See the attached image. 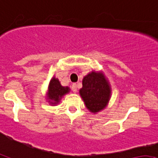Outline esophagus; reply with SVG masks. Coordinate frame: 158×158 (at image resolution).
<instances>
[{"instance_id":"esophagus-1","label":"esophagus","mask_w":158,"mask_h":158,"mask_svg":"<svg viewBox=\"0 0 158 158\" xmlns=\"http://www.w3.org/2000/svg\"><path fill=\"white\" fill-rule=\"evenodd\" d=\"M71 90H72L73 92H77V84H73L72 86H71Z\"/></svg>"}]
</instances>
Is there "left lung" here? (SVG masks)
<instances>
[{
  "instance_id": "8db88e82",
  "label": "left lung",
  "mask_w": 158,
  "mask_h": 158,
  "mask_svg": "<svg viewBox=\"0 0 158 158\" xmlns=\"http://www.w3.org/2000/svg\"><path fill=\"white\" fill-rule=\"evenodd\" d=\"M82 84L80 95L86 107L94 113L103 110L110 101L111 88L103 73H89L83 79Z\"/></svg>"
}]
</instances>
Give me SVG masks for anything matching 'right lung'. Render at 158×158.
Instances as JSON below:
<instances>
[{
	"label": "right lung",
	"mask_w": 158,
	"mask_h": 158,
	"mask_svg": "<svg viewBox=\"0 0 158 158\" xmlns=\"http://www.w3.org/2000/svg\"><path fill=\"white\" fill-rule=\"evenodd\" d=\"M69 91V87L61 86L58 79L53 77L50 81L48 94H47V99L48 100V103L52 105H57L61 100L63 96L68 94Z\"/></svg>",
	"instance_id": "right-lung-1"
}]
</instances>
